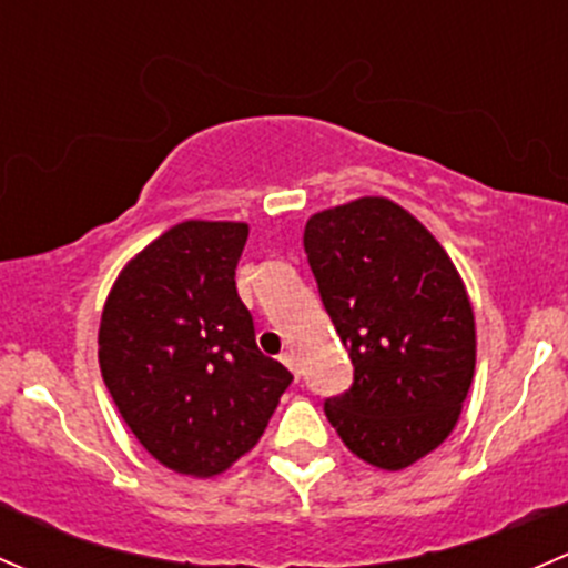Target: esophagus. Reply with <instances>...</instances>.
<instances>
[{
  "mask_svg": "<svg viewBox=\"0 0 568 568\" xmlns=\"http://www.w3.org/2000/svg\"><path fill=\"white\" fill-rule=\"evenodd\" d=\"M280 359H283V363H285V365H288V368H291V371H294V374H296V376H300V363H296V354H294V352H285V354H283V357H280Z\"/></svg>",
  "mask_w": 568,
  "mask_h": 568,
  "instance_id": "obj_1",
  "label": "esophagus"
}]
</instances>
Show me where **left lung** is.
I'll list each match as a JSON object with an SVG mask.
<instances>
[{
	"label": "left lung",
	"instance_id": "1",
	"mask_svg": "<svg viewBox=\"0 0 568 568\" xmlns=\"http://www.w3.org/2000/svg\"><path fill=\"white\" fill-rule=\"evenodd\" d=\"M305 252L354 365L324 412L352 454L404 469L450 432L475 371V321L459 272L400 205L363 197L311 216Z\"/></svg>",
	"mask_w": 568,
	"mask_h": 568
}]
</instances>
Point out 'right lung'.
I'll return each mask as SVG.
<instances>
[{
	"label": "right lung",
	"instance_id": "obj_1",
	"mask_svg": "<svg viewBox=\"0 0 568 568\" xmlns=\"http://www.w3.org/2000/svg\"><path fill=\"white\" fill-rule=\"evenodd\" d=\"M244 222H181L114 283L99 329L101 376L125 426L164 467L216 475L261 439L291 371L255 343L239 300Z\"/></svg>",
	"mask_w": 568,
	"mask_h": 568
}]
</instances>
